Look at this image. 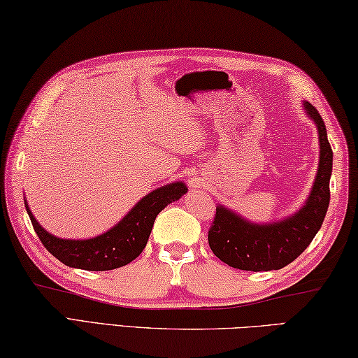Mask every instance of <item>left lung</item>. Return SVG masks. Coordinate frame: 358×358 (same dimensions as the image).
I'll use <instances>...</instances> for the list:
<instances>
[{"label": "left lung", "mask_w": 358, "mask_h": 358, "mask_svg": "<svg viewBox=\"0 0 358 358\" xmlns=\"http://www.w3.org/2000/svg\"><path fill=\"white\" fill-rule=\"evenodd\" d=\"M303 109L320 134V164L310 196L292 216L269 224H253L219 205L208 243L214 255L231 268L253 272L282 269L307 249L321 229L330 201L334 152L320 113L308 101H303Z\"/></svg>", "instance_id": "8db88e82"}]
</instances>
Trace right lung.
<instances>
[{
  "label": "right lung",
  "mask_w": 358,
  "mask_h": 358,
  "mask_svg": "<svg viewBox=\"0 0 358 358\" xmlns=\"http://www.w3.org/2000/svg\"><path fill=\"white\" fill-rule=\"evenodd\" d=\"M186 192L187 187L183 181L161 186L142 197L113 229L89 239H62L51 235L32 216L26 200L24 206L38 239L61 263L84 271H111L131 263L141 255L158 214Z\"/></svg>",
  "instance_id": "obj_1"
}]
</instances>
